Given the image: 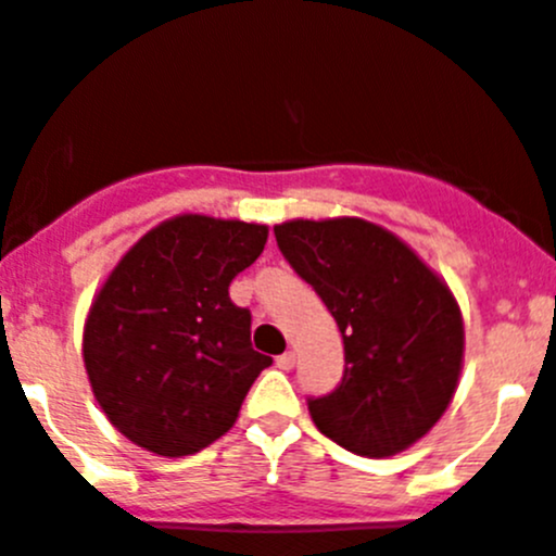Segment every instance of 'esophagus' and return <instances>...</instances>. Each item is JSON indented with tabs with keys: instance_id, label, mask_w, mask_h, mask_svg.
<instances>
[{
	"instance_id": "esophagus-1",
	"label": "esophagus",
	"mask_w": 556,
	"mask_h": 556,
	"mask_svg": "<svg viewBox=\"0 0 556 556\" xmlns=\"http://www.w3.org/2000/svg\"><path fill=\"white\" fill-rule=\"evenodd\" d=\"M293 365H295V354H293V351H285L282 356H277V367H279V370H293Z\"/></svg>"
}]
</instances>
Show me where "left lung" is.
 <instances>
[{
  "instance_id": "obj_1",
  "label": "left lung",
  "mask_w": 556,
  "mask_h": 556,
  "mask_svg": "<svg viewBox=\"0 0 556 556\" xmlns=\"http://www.w3.org/2000/svg\"><path fill=\"white\" fill-rule=\"evenodd\" d=\"M274 236L345 349L340 387L307 403L315 428L367 458L408 450L458 389L464 318L453 290L395 232L356 216L282 222Z\"/></svg>"
}]
</instances>
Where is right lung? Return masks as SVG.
I'll return each mask as SVG.
<instances>
[{"label": "right lung", "instance_id": "obj_1", "mask_svg": "<svg viewBox=\"0 0 556 556\" xmlns=\"http://www.w3.org/2000/svg\"><path fill=\"white\" fill-rule=\"evenodd\" d=\"M268 227L180 214L144 232L112 268L85 320L92 395L128 442L194 455L236 425L271 356L252 349L230 282L261 257Z\"/></svg>", "mask_w": 556, "mask_h": 556}]
</instances>
